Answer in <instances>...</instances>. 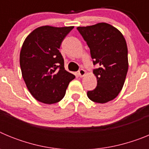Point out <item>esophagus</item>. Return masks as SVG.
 <instances>
[{"instance_id": "obj_1", "label": "esophagus", "mask_w": 149, "mask_h": 149, "mask_svg": "<svg viewBox=\"0 0 149 149\" xmlns=\"http://www.w3.org/2000/svg\"><path fill=\"white\" fill-rule=\"evenodd\" d=\"M78 74L81 77H84V76L86 74V71L84 70V69H82V68H81V69H80V70L78 71Z\"/></svg>"}]
</instances>
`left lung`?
<instances>
[{
	"label": "left lung",
	"mask_w": 149,
	"mask_h": 149,
	"mask_svg": "<svg viewBox=\"0 0 149 149\" xmlns=\"http://www.w3.org/2000/svg\"><path fill=\"white\" fill-rule=\"evenodd\" d=\"M90 49L97 86L88 91L91 101L104 104L113 100L122 90L128 70L126 41L118 29L107 23L77 27Z\"/></svg>",
	"instance_id": "left-lung-1"
}]
</instances>
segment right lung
<instances>
[{"label": "right lung", "mask_w": 149, "mask_h": 149, "mask_svg": "<svg viewBox=\"0 0 149 149\" xmlns=\"http://www.w3.org/2000/svg\"><path fill=\"white\" fill-rule=\"evenodd\" d=\"M74 28L42 26L30 33L22 45L20 66L30 94L42 103L54 104L65 96L68 84L75 76L64 68L59 49Z\"/></svg>", "instance_id": "add662e5"}]
</instances>
